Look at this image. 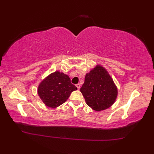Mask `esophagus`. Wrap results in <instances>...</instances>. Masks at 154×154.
Listing matches in <instances>:
<instances>
[{
	"mask_svg": "<svg viewBox=\"0 0 154 154\" xmlns=\"http://www.w3.org/2000/svg\"><path fill=\"white\" fill-rule=\"evenodd\" d=\"M76 87L78 88V89L79 90L80 88V84H79V83H78V84H76Z\"/></svg>",
	"mask_w": 154,
	"mask_h": 154,
	"instance_id": "1",
	"label": "esophagus"
}]
</instances>
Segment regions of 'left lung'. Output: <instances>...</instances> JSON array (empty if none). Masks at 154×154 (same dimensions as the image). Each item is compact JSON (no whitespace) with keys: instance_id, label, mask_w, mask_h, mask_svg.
<instances>
[{"instance_id":"left-lung-1","label":"left lung","mask_w":154,"mask_h":154,"mask_svg":"<svg viewBox=\"0 0 154 154\" xmlns=\"http://www.w3.org/2000/svg\"><path fill=\"white\" fill-rule=\"evenodd\" d=\"M80 91L86 103L96 111L109 108L118 96V88L112 78L100 65H97L86 74Z\"/></svg>"}]
</instances>
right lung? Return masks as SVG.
I'll list each match as a JSON object with an SVG mask.
<instances>
[{"instance_id":"right-lung-1","label":"right lung","mask_w":154,"mask_h":154,"mask_svg":"<svg viewBox=\"0 0 154 154\" xmlns=\"http://www.w3.org/2000/svg\"><path fill=\"white\" fill-rule=\"evenodd\" d=\"M77 87L63 72L56 71L42 81L38 87V94L43 103L51 108H57L67 101Z\"/></svg>"}]
</instances>
